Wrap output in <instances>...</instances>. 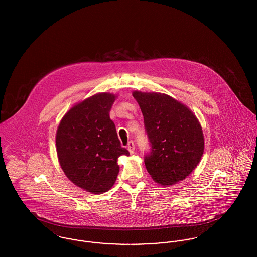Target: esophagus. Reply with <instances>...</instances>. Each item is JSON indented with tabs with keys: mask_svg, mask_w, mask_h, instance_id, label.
<instances>
[{
	"mask_svg": "<svg viewBox=\"0 0 257 257\" xmlns=\"http://www.w3.org/2000/svg\"><path fill=\"white\" fill-rule=\"evenodd\" d=\"M127 149L129 150V152L131 153V154H133L135 151V145L134 143L131 141V142H129L128 143V145H127Z\"/></svg>",
	"mask_w": 257,
	"mask_h": 257,
	"instance_id": "obj_1",
	"label": "esophagus"
}]
</instances>
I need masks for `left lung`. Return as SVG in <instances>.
<instances>
[{"label": "left lung", "instance_id": "obj_1", "mask_svg": "<svg viewBox=\"0 0 257 257\" xmlns=\"http://www.w3.org/2000/svg\"><path fill=\"white\" fill-rule=\"evenodd\" d=\"M144 115L150 152L145 164L152 179L163 186L177 183L196 169L204 151L202 128L196 115L164 93L134 91Z\"/></svg>", "mask_w": 257, "mask_h": 257}]
</instances>
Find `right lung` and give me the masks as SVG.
<instances>
[{"label": "right lung", "mask_w": 257, "mask_h": 257, "mask_svg": "<svg viewBox=\"0 0 257 257\" xmlns=\"http://www.w3.org/2000/svg\"><path fill=\"white\" fill-rule=\"evenodd\" d=\"M115 98L104 92L78 103L64 114L56 135L58 158L67 178L96 195L113 186L118 157L129 156L110 118Z\"/></svg>", "instance_id": "add662e5"}]
</instances>
